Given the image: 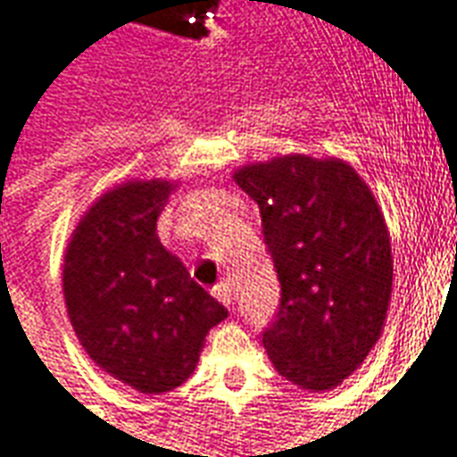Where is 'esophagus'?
Returning a JSON list of instances; mask_svg holds the SVG:
<instances>
[{
	"instance_id": "1",
	"label": "esophagus",
	"mask_w": 457,
	"mask_h": 457,
	"mask_svg": "<svg viewBox=\"0 0 457 457\" xmlns=\"http://www.w3.org/2000/svg\"><path fill=\"white\" fill-rule=\"evenodd\" d=\"M212 295H214L224 306H231V285H228V282H219V285H214Z\"/></svg>"
}]
</instances>
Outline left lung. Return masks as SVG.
I'll list each match as a JSON object with an SVG mask.
<instances>
[{
	"label": "left lung",
	"instance_id": "obj_1",
	"mask_svg": "<svg viewBox=\"0 0 457 457\" xmlns=\"http://www.w3.org/2000/svg\"><path fill=\"white\" fill-rule=\"evenodd\" d=\"M236 185L261 206L279 306L262 345L282 378L309 392L341 385L387 319L392 248L375 195L338 158L282 155L243 165Z\"/></svg>",
	"mask_w": 457,
	"mask_h": 457
}]
</instances>
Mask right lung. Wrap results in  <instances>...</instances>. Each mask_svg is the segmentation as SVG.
Returning <instances> with one entry per match:
<instances>
[{
    "label": "right lung",
    "instance_id": "add662e5",
    "mask_svg": "<svg viewBox=\"0 0 457 457\" xmlns=\"http://www.w3.org/2000/svg\"><path fill=\"white\" fill-rule=\"evenodd\" d=\"M175 182L131 179L89 206L65 251L62 292L87 355L136 392L160 395L195 372L228 312L189 278L155 226Z\"/></svg>",
    "mask_w": 457,
    "mask_h": 457
}]
</instances>
